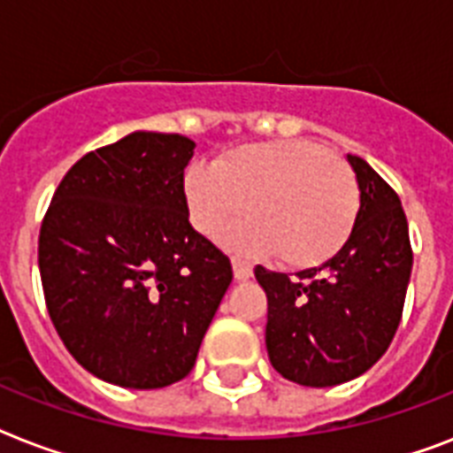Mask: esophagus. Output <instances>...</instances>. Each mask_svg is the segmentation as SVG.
Returning <instances> with one entry per match:
<instances>
[{"label":"esophagus","instance_id":"obj_1","mask_svg":"<svg viewBox=\"0 0 453 453\" xmlns=\"http://www.w3.org/2000/svg\"><path fill=\"white\" fill-rule=\"evenodd\" d=\"M233 273L234 280H249V277L254 275V268L247 261H242V258H233Z\"/></svg>","mask_w":453,"mask_h":453}]
</instances>
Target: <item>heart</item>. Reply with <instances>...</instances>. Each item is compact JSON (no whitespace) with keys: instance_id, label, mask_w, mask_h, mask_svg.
Returning a JSON list of instances; mask_svg holds the SVG:
<instances>
[{"instance_id":"b5f03b06","label":"heart","mask_w":453,"mask_h":453,"mask_svg":"<svg viewBox=\"0 0 453 453\" xmlns=\"http://www.w3.org/2000/svg\"><path fill=\"white\" fill-rule=\"evenodd\" d=\"M183 197L188 219L204 237L223 233L247 206L251 216L227 230V244L258 256L280 251L294 268L336 256L359 211L350 166L305 138L240 145L213 164H192Z\"/></svg>"}]
</instances>
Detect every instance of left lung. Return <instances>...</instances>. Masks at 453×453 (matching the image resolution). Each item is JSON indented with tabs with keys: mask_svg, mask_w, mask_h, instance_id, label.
Listing matches in <instances>:
<instances>
[{
	"mask_svg": "<svg viewBox=\"0 0 453 453\" xmlns=\"http://www.w3.org/2000/svg\"><path fill=\"white\" fill-rule=\"evenodd\" d=\"M359 211L341 251L291 280L256 265L268 296L270 365L298 386L329 388L362 376L400 326L411 242L397 192L357 155H348Z\"/></svg>",
	"mask_w": 453,
	"mask_h": 453,
	"instance_id": "8db88e82",
	"label": "left lung"
}]
</instances>
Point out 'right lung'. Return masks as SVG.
Instances as JSON below:
<instances>
[{
	"instance_id": "1",
	"label": "right lung",
	"mask_w": 453,
	"mask_h": 453,
	"mask_svg": "<svg viewBox=\"0 0 453 453\" xmlns=\"http://www.w3.org/2000/svg\"><path fill=\"white\" fill-rule=\"evenodd\" d=\"M195 143L134 131L67 171L39 230V275L60 341L98 379L152 390L185 379L233 282L188 220Z\"/></svg>"
}]
</instances>
